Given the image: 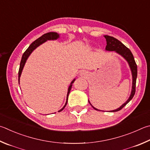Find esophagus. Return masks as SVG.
Returning a JSON list of instances; mask_svg holds the SVG:
<instances>
[{
    "label": "esophagus",
    "mask_w": 150,
    "mask_h": 150,
    "mask_svg": "<svg viewBox=\"0 0 150 150\" xmlns=\"http://www.w3.org/2000/svg\"><path fill=\"white\" fill-rule=\"evenodd\" d=\"M80 76L81 77H86L88 76V73H87L86 71H82L80 73Z\"/></svg>",
    "instance_id": "1"
}]
</instances>
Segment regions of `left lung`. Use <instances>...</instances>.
<instances>
[{"label": "left lung", "mask_w": 150, "mask_h": 150, "mask_svg": "<svg viewBox=\"0 0 150 150\" xmlns=\"http://www.w3.org/2000/svg\"><path fill=\"white\" fill-rule=\"evenodd\" d=\"M103 37H105V39L106 40V44H107L105 47V50L114 51L117 54H118L120 56H121L122 58H123L127 62L132 74V83L131 92H130V96L127 101L125 102L123 104L121 105L120 107L118 108L117 109H116V110L109 111L110 112V111L111 112H115V111H118L119 110H121L122 108L125 107V106L132 99L133 96H134V95L135 94V91H136L135 90L136 81H137V64H136L134 56H133L131 51H130L127 47H125V46L122 44L121 42H120L119 40L115 39V38L111 36H108V35H104ZM88 102L95 110L101 111V110H98V109H96V108H94V106L91 104L89 100H88Z\"/></svg>", "instance_id": "left-lung-1"}]
</instances>
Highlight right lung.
I'll use <instances>...</instances> for the list:
<instances>
[{"label":"right lung","mask_w":150,"mask_h":150,"mask_svg":"<svg viewBox=\"0 0 150 150\" xmlns=\"http://www.w3.org/2000/svg\"><path fill=\"white\" fill-rule=\"evenodd\" d=\"M59 38V35L57 33L55 32H50V33H45V35H42L41 37H40L39 39H37V40H35L33 42H32L31 45H30L28 48L25 50V52L23 53L22 58H21V60L20 62V69H19V72H18V81H19V84H20V77L21 75V73H22L23 69L24 67V66L27 62V59L29 58V56H30V54L32 53V52L35 49H36L38 47H39L40 45H41L43 43H45V42H47V40H57ZM75 81V79H74L71 82L69 87H68V90H67V98H66V102L65 103V105L63 108H62L61 110H59L58 111V112L59 111H62L64 110L67 105V100H68V96H69V92L71 89L72 87V84L74 83V81Z\"/></svg>","instance_id":"add662e5"}]
</instances>
